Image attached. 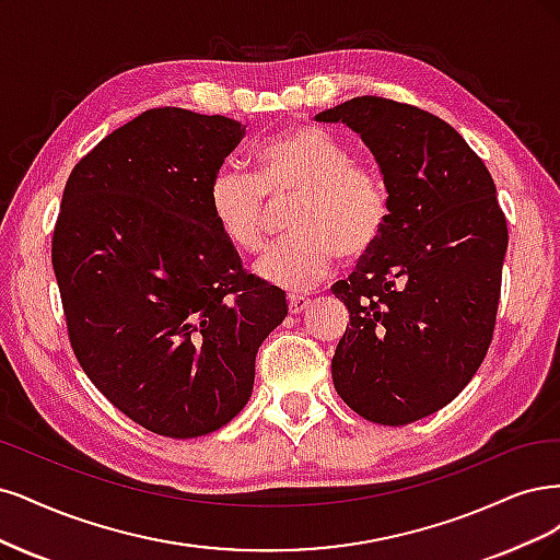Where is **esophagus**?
Returning a JSON list of instances; mask_svg holds the SVG:
<instances>
[{
  "mask_svg": "<svg viewBox=\"0 0 560 560\" xmlns=\"http://www.w3.org/2000/svg\"><path fill=\"white\" fill-rule=\"evenodd\" d=\"M312 300L306 298H300V295H288V312L291 314H304L306 310H310Z\"/></svg>",
  "mask_w": 560,
  "mask_h": 560,
  "instance_id": "1",
  "label": "esophagus"
}]
</instances>
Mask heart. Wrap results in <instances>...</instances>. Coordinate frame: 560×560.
I'll use <instances>...</instances> for the list:
<instances>
[{
  "mask_svg": "<svg viewBox=\"0 0 560 560\" xmlns=\"http://www.w3.org/2000/svg\"><path fill=\"white\" fill-rule=\"evenodd\" d=\"M254 172L225 167L211 178L209 211L225 242L242 256L265 248L288 209L293 234L256 265L262 281L310 291L326 281L341 256L368 258L390 223V192L374 167L353 160L345 141L316 125H298L254 155Z\"/></svg>",
  "mask_w": 560,
  "mask_h": 560,
  "instance_id": "b5f03b06",
  "label": "heart"
}]
</instances>
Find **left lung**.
<instances>
[{
  "label": "left lung",
  "instance_id": "1",
  "mask_svg": "<svg viewBox=\"0 0 560 560\" xmlns=\"http://www.w3.org/2000/svg\"><path fill=\"white\" fill-rule=\"evenodd\" d=\"M316 120L363 137L390 192L382 244L332 285L351 320L332 382L363 419L407 425L454 400L491 347L508 221L481 158L442 118L365 95Z\"/></svg>",
  "mask_w": 560,
  "mask_h": 560
}]
</instances>
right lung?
I'll return each mask as SVG.
<instances>
[{"label":"right lung","mask_w":560,"mask_h":560,"mask_svg":"<svg viewBox=\"0 0 560 560\" xmlns=\"http://www.w3.org/2000/svg\"><path fill=\"white\" fill-rule=\"evenodd\" d=\"M244 130L149 109L83 155L62 192L50 260L69 345L104 398L155 435L200 438L237 417L258 347L288 314L209 211Z\"/></svg>","instance_id":"add662e5"}]
</instances>
